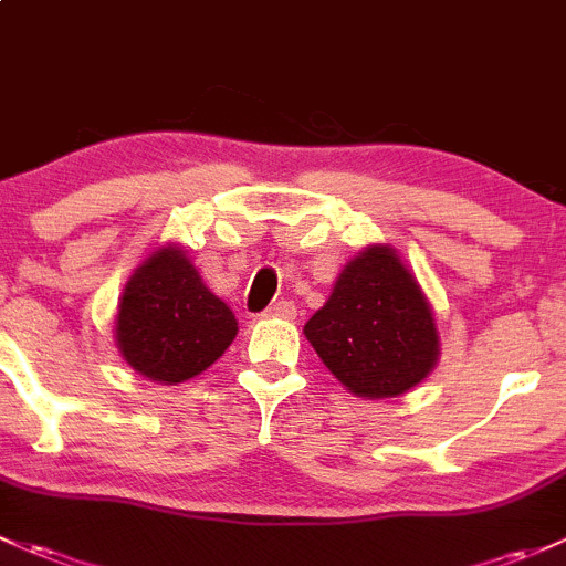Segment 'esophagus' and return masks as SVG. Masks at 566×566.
Here are the masks:
<instances>
[{
  "label": "esophagus",
  "mask_w": 566,
  "mask_h": 566,
  "mask_svg": "<svg viewBox=\"0 0 566 566\" xmlns=\"http://www.w3.org/2000/svg\"><path fill=\"white\" fill-rule=\"evenodd\" d=\"M268 317H279V319H293L295 317V306L290 301H276L268 306Z\"/></svg>",
  "instance_id": "obj_1"
}]
</instances>
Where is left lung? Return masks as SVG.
<instances>
[{
  "mask_svg": "<svg viewBox=\"0 0 566 566\" xmlns=\"http://www.w3.org/2000/svg\"><path fill=\"white\" fill-rule=\"evenodd\" d=\"M303 333L333 377L371 401L418 388L439 360L431 301L388 243H368L342 268Z\"/></svg>",
  "mask_w": 566,
  "mask_h": 566,
  "instance_id": "1",
  "label": "left lung"
}]
</instances>
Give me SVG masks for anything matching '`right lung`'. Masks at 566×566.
Here are the masks:
<instances>
[{"instance_id":"add662e5","label":"right lung","mask_w":566,"mask_h":566,"mask_svg":"<svg viewBox=\"0 0 566 566\" xmlns=\"http://www.w3.org/2000/svg\"><path fill=\"white\" fill-rule=\"evenodd\" d=\"M235 333L233 308L206 287L187 249L174 241L135 268L113 319L118 355L159 385L203 374L222 358Z\"/></svg>"}]
</instances>
